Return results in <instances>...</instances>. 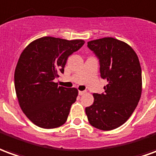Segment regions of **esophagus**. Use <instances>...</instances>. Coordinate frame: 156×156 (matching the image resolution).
<instances>
[{"mask_svg": "<svg viewBox=\"0 0 156 156\" xmlns=\"http://www.w3.org/2000/svg\"><path fill=\"white\" fill-rule=\"evenodd\" d=\"M78 93H79L80 96H82V95H84V94H86V91H85V90H79V92H78Z\"/></svg>", "mask_w": 156, "mask_h": 156, "instance_id": "34e87169", "label": "esophagus"}]
</instances>
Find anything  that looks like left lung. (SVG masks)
I'll return each instance as SVG.
<instances>
[{"mask_svg":"<svg viewBox=\"0 0 156 156\" xmlns=\"http://www.w3.org/2000/svg\"><path fill=\"white\" fill-rule=\"evenodd\" d=\"M99 60L100 76L108 80L103 93H94L86 108L91 125L112 130L123 124L136 108L142 91V75L136 53L124 42L103 37L87 43Z\"/></svg>","mask_w":156,"mask_h":156,"instance_id":"left-lung-1","label":"left lung"}]
</instances>
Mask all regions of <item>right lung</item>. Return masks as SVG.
<instances>
[{"label":"right lung","instance_id":"add662e5","mask_svg":"<svg viewBox=\"0 0 156 156\" xmlns=\"http://www.w3.org/2000/svg\"><path fill=\"white\" fill-rule=\"evenodd\" d=\"M84 43L44 37L32 42L21 54L14 75L15 89L20 107L34 124L55 129L67 120L78 90L58 87L54 80L64 73L69 56Z\"/></svg>","mask_w":156,"mask_h":156}]
</instances>
